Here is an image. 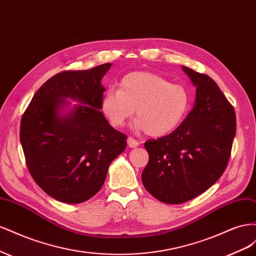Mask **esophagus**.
Listing matches in <instances>:
<instances>
[{
  "label": "esophagus",
  "instance_id": "1",
  "mask_svg": "<svg viewBox=\"0 0 256 256\" xmlns=\"http://www.w3.org/2000/svg\"><path fill=\"white\" fill-rule=\"evenodd\" d=\"M127 143H128V146L131 147V148H132V147H136V146L138 145V141H136L134 138H132L131 136H129V138H127Z\"/></svg>",
  "mask_w": 256,
  "mask_h": 256
}]
</instances>
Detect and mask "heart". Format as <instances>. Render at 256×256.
<instances>
[{
	"mask_svg": "<svg viewBox=\"0 0 256 256\" xmlns=\"http://www.w3.org/2000/svg\"><path fill=\"white\" fill-rule=\"evenodd\" d=\"M191 98L180 84L152 72H131L124 76L118 90H108L102 100V111L114 128L125 126L134 115V129L150 136L173 131L187 115Z\"/></svg>",
	"mask_w": 256,
	"mask_h": 256,
	"instance_id": "obj_1",
	"label": "heart"
}]
</instances>
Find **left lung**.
<instances>
[{
    "mask_svg": "<svg viewBox=\"0 0 256 256\" xmlns=\"http://www.w3.org/2000/svg\"><path fill=\"white\" fill-rule=\"evenodd\" d=\"M196 86V104L173 132L144 143L148 164L142 182L166 204H182L202 194L226 171L236 134L233 106L207 74L182 66Z\"/></svg>",
    "mask_w": 256,
    "mask_h": 256,
    "instance_id": "obj_1",
    "label": "left lung"
}]
</instances>
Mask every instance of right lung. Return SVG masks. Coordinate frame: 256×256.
Here are the masks:
<instances>
[{
	"label": "right lung",
	"mask_w": 256,
	"mask_h": 256,
	"mask_svg": "<svg viewBox=\"0 0 256 256\" xmlns=\"http://www.w3.org/2000/svg\"><path fill=\"white\" fill-rule=\"evenodd\" d=\"M111 63L56 74L37 90L21 118L20 141L30 174L60 202L78 204L102 189L111 162L126 148L102 109V79ZM64 98L78 100L70 114L58 113Z\"/></svg>",
	"instance_id": "add662e5"
}]
</instances>
